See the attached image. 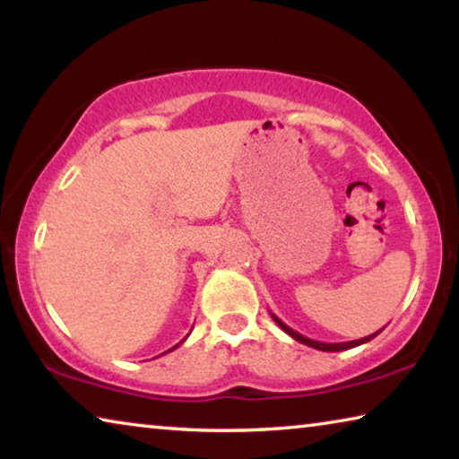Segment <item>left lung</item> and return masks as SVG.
<instances>
[{
  "label": "left lung",
  "mask_w": 459,
  "mask_h": 459,
  "mask_svg": "<svg viewBox=\"0 0 459 459\" xmlns=\"http://www.w3.org/2000/svg\"><path fill=\"white\" fill-rule=\"evenodd\" d=\"M271 317H273V320H275V324L279 325V328H281L285 333H290V336H291L293 340H298V342H301V344H306V346H309V348H316V351H322V352H342V351H348V348H354V346L367 344V342H370L372 338H377L378 333H380V330H383V328H380L378 332L370 333V336H367V338L352 340V342H317V340H312V338L304 336V333L295 332L293 328H290V325H287V324H283L281 320H279V317H277L275 314H271Z\"/></svg>",
  "instance_id": "left-lung-1"
}]
</instances>
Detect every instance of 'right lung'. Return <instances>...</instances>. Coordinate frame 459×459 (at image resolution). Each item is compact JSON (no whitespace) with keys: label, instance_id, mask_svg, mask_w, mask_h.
<instances>
[{"label":"right lung","instance_id":"1","mask_svg":"<svg viewBox=\"0 0 459 459\" xmlns=\"http://www.w3.org/2000/svg\"><path fill=\"white\" fill-rule=\"evenodd\" d=\"M184 340H186V338H184ZM184 340H182V342H184ZM182 342H180V344H182ZM180 344H176L174 348H169V351H168V352H172V351H176V348H178V346H180ZM164 354H166V352H164Z\"/></svg>","mask_w":459,"mask_h":459}]
</instances>
